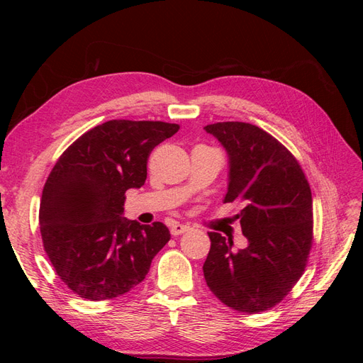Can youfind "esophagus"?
<instances>
[{"label":"esophagus","instance_id":"esophagus-1","mask_svg":"<svg viewBox=\"0 0 363 363\" xmlns=\"http://www.w3.org/2000/svg\"><path fill=\"white\" fill-rule=\"evenodd\" d=\"M188 230H191V227L189 225H184V224H179V223H175V224H172L171 225V235L172 236H179V235H182V233H184V232H188Z\"/></svg>","mask_w":363,"mask_h":363}]
</instances>
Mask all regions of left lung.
I'll return each instance as SVG.
<instances>
[{"label":"left lung","instance_id":"left-lung-1","mask_svg":"<svg viewBox=\"0 0 363 363\" xmlns=\"http://www.w3.org/2000/svg\"><path fill=\"white\" fill-rule=\"evenodd\" d=\"M228 155L224 203H239L248 247L211 232L203 265L208 289L238 312L257 313L280 303L303 276L312 248V192L292 152L248 123L206 125Z\"/></svg>","mask_w":363,"mask_h":363}]
</instances>
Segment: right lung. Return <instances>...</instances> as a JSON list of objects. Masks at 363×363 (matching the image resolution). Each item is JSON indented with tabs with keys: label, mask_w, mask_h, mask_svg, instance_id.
Segmentation results:
<instances>
[{
	"label": "right lung",
	"mask_w": 363,
	"mask_h": 363,
	"mask_svg": "<svg viewBox=\"0 0 363 363\" xmlns=\"http://www.w3.org/2000/svg\"><path fill=\"white\" fill-rule=\"evenodd\" d=\"M162 121L112 119L65 150L42 191L43 248L82 298L111 300L139 284L171 235L123 218L125 192L147 180L150 152L179 131Z\"/></svg>",
	"instance_id": "1"
}]
</instances>
